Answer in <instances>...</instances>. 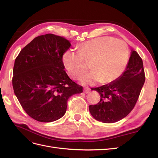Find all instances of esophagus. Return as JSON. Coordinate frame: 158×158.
Wrapping results in <instances>:
<instances>
[{
	"instance_id": "esophagus-1",
	"label": "esophagus",
	"mask_w": 158,
	"mask_h": 158,
	"mask_svg": "<svg viewBox=\"0 0 158 158\" xmlns=\"http://www.w3.org/2000/svg\"><path fill=\"white\" fill-rule=\"evenodd\" d=\"M84 93H85V94H89V93L90 92V89H89V88H85L84 89Z\"/></svg>"
}]
</instances>
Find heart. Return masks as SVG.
Returning <instances> with one entry per match:
<instances>
[{
	"label": "heart",
	"mask_w": 158,
	"mask_h": 158,
	"mask_svg": "<svg viewBox=\"0 0 158 158\" xmlns=\"http://www.w3.org/2000/svg\"><path fill=\"white\" fill-rule=\"evenodd\" d=\"M128 59V49L125 42L111 37H102L85 42L78 51H66L63 55V64L71 77L76 78L87 69L89 62L92 70L80 78L84 84L111 82L125 70Z\"/></svg>",
	"instance_id": "1"
}]
</instances>
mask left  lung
<instances>
[{"instance_id":"left-lung-1","label":"left lung","mask_w":158,"mask_h":158,"mask_svg":"<svg viewBox=\"0 0 158 158\" xmlns=\"http://www.w3.org/2000/svg\"><path fill=\"white\" fill-rule=\"evenodd\" d=\"M144 82L142 60L136 51H132L121 76L109 84L92 88L99 94L101 99L98 104L89 106L91 114L105 123L121 120L135 106Z\"/></svg>"}]
</instances>
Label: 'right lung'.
<instances>
[{
    "label": "right lung",
    "instance_id": "obj_1",
    "mask_svg": "<svg viewBox=\"0 0 158 158\" xmlns=\"http://www.w3.org/2000/svg\"><path fill=\"white\" fill-rule=\"evenodd\" d=\"M70 41L51 33L38 36L21 50L14 62V94L26 113L50 123L66 113L70 97L83 88L66 73L63 55Z\"/></svg>",
    "mask_w": 158,
    "mask_h": 158
}]
</instances>
